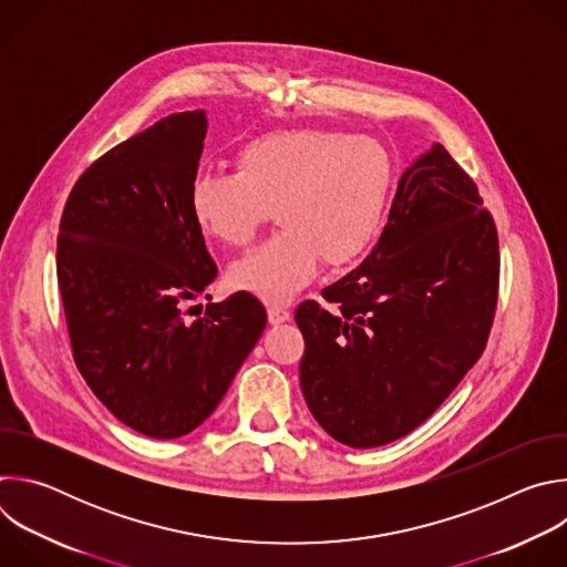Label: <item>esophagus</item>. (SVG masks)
Wrapping results in <instances>:
<instances>
[{
    "label": "esophagus",
    "instance_id": "1",
    "mask_svg": "<svg viewBox=\"0 0 567 567\" xmlns=\"http://www.w3.org/2000/svg\"><path fill=\"white\" fill-rule=\"evenodd\" d=\"M267 316H269L271 326H280V322H287V320L291 318V311H289V309H282V307H269V309H267Z\"/></svg>",
    "mask_w": 567,
    "mask_h": 567
}]
</instances>
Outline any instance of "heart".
I'll return each mask as SVG.
<instances>
[{
  "mask_svg": "<svg viewBox=\"0 0 567 567\" xmlns=\"http://www.w3.org/2000/svg\"><path fill=\"white\" fill-rule=\"evenodd\" d=\"M392 190V161L372 138L326 127L258 134L235 152V175L199 173L188 204L199 228L245 247L269 219L282 226L228 269L233 289L269 305L289 302L320 260L354 265L381 233Z\"/></svg>",
  "mask_w": 567,
  "mask_h": 567,
  "instance_id": "heart-1",
  "label": "heart"
}]
</instances>
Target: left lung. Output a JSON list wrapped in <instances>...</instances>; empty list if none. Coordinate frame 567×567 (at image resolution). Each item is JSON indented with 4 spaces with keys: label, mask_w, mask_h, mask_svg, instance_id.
I'll list each match as a JSON object with an SVG mask.
<instances>
[{
    "label": "left lung",
    "mask_w": 567,
    "mask_h": 567,
    "mask_svg": "<svg viewBox=\"0 0 567 567\" xmlns=\"http://www.w3.org/2000/svg\"><path fill=\"white\" fill-rule=\"evenodd\" d=\"M498 233L473 179L433 143L401 175L372 254L305 300L300 390L337 442L372 449L424 424L487 346Z\"/></svg>",
    "instance_id": "8db88e82"
}]
</instances>
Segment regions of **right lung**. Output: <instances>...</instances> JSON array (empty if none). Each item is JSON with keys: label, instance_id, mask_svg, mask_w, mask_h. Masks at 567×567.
<instances>
[{"label": "right lung", "instance_id": "right-lung-1", "mask_svg": "<svg viewBox=\"0 0 567 567\" xmlns=\"http://www.w3.org/2000/svg\"><path fill=\"white\" fill-rule=\"evenodd\" d=\"M206 112L156 121L80 175L58 235V285L73 361L125 426L156 440L195 431L267 326L237 291L186 318L217 276L188 204Z\"/></svg>", "mask_w": 567, "mask_h": 567}]
</instances>
